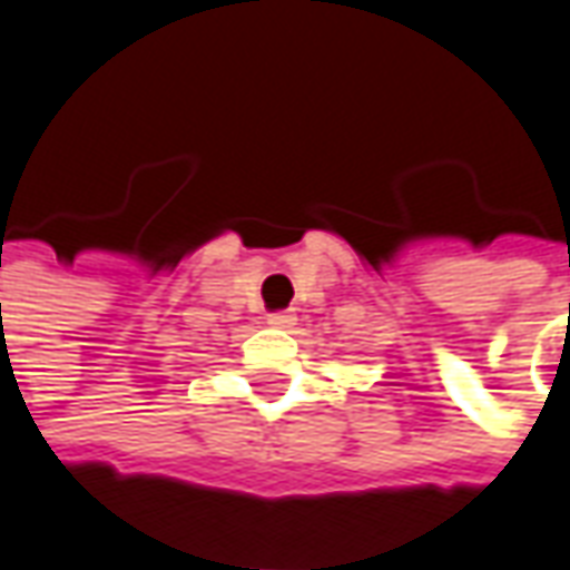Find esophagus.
Instances as JSON below:
<instances>
[{
	"instance_id": "esophagus-1",
	"label": "esophagus",
	"mask_w": 570,
	"mask_h": 570,
	"mask_svg": "<svg viewBox=\"0 0 570 570\" xmlns=\"http://www.w3.org/2000/svg\"><path fill=\"white\" fill-rule=\"evenodd\" d=\"M266 320H269V326H276V330H292L297 316H294L292 311H278V313H269Z\"/></svg>"
}]
</instances>
